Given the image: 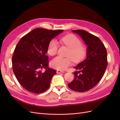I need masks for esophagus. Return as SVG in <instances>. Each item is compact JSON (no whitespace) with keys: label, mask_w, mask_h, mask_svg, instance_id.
<instances>
[{"label":"esophagus","mask_w":120,"mask_h":120,"mask_svg":"<svg viewBox=\"0 0 120 120\" xmlns=\"http://www.w3.org/2000/svg\"><path fill=\"white\" fill-rule=\"evenodd\" d=\"M64 71H60V70H57L56 71V73L57 74H61V73H64Z\"/></svg>","instance_id":"34e87169"}]
</instances>
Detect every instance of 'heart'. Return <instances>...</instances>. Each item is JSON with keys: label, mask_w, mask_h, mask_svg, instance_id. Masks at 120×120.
<instances>
[{"label": "heart", "mask_w": 120, "mask_h": 120, "mask_svg": "<svg viewBox=\"0 0 120 120\" xmlns=\"http://www.w3.org/2000/svg\"><path fill=\"white\" fill-rule=\"evenodd\" d=\"M60 42L70 49L68 54V57L57 56L51 61V66L58 70H65L72 64V60L75 62H79L82 60L86 53V49L77 37L73 34H68L61 38ZM59 44L54 39L49 43L48 47V53L50 56H53L56 53Z\"/></svg>", "instance_id": "b5f03b06"}]
</instances>
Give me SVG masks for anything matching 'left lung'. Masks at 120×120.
Masks as SVG:
<instances>
[{"instance_id":"obj_1","label":"left lung","mask_w":120,"mask_h":120,"mask_svg":"<svg viewBox=\"0 0 120 120\" xmlns=\"http://www.w3.org/2000/svg\"><path fill=\"white\" fill-rule=\"evenodd\" d=\"M82 38L86 48V59L75 68V78L68 84L75 91L84 92L95 87L102 78L107 67V52L99 38L83 30H72ZM81 72V74H79Z\"/></svg>"}]
</instances>
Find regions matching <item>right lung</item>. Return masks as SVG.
<instances>
[{
  "label": "right lung",
  "mask_w": 120,
  "mask_h": 120,
  "mask_svg": "<svg viewBox=\"0 0 120 120\" xmlns=\"http://www.w3.org/2000/svg\"><path fill=\"white\" fill-rule=\"evenodd\" d=\"M63 31L36 28L18 42L12 58V69L18 82L27 91L38 94L49 88L56 71L48 68L45 54L49 42Z\"/></svg>",
  "instance_id": "right-lung-1"
}]
</instances>
